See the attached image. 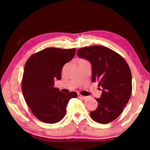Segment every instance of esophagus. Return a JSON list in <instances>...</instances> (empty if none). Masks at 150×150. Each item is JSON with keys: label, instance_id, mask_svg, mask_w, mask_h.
Here are the masks:
<instances>
[{"label": "esophagus", "instance_id": "esophagus-1", "mask_svg": "<svg viewBox=\"0 0 150 150\" xmlns=\"http://www.w3.org/2000/svg\"><path fill=\"white\" fill-rule=\"evenodd\" d=\"M78 97L79 98H82V99H84V100H85V99H87V98H88L87 96H83V95H81V94H78Z\"/></svg>", "mask_w": 150, "mask_h": 150}]
</instances>
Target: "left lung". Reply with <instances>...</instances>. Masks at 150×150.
<instances>
[{
  "label": "left lung",
  "mask_w": 150,
  "mask_h": 150,
  "mask_svg": "<svg viewBox=\"0 0 150 150\" xmlns=\"http://www.w3.org/2000/svg\"><path fill=\"white\" fill-rule=\"evenodd\" d=\"M77 54L91 62L92 81L103 87L100 98H95L97 108L90 112L91 118L100 124L111 122L120 115L130 98V67L120 54L102 45L80 48Z\"/></svg>",
  "instance_id": "left-lung-1"
}]
</instances>
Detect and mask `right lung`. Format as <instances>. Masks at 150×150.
<instances>
[{"mask_svg":"<svg viewBox=\"0 0 150 150\" xmlns=\"http://www.w3.org/2000/svg\"><path fill=\"white\" fill-rule=\"evenodd\" d=\"M75 48L47 47L34 54L25 64L22 91L25 101L35 117L54 124L64 117L69 100L76 92L63 93L54 87V79H61L62 68L71 60Z\"/></svg>","mask_w":150,"mask_h":150,"instance_id":"1","label":"right lung"}]
</instances>
